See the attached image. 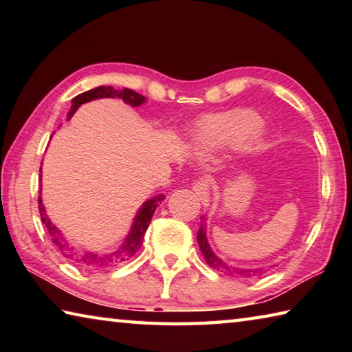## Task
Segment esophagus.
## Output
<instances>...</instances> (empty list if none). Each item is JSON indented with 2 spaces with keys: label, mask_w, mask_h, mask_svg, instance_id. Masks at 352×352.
Here are the masks:
<instances>
[{
  "label": "esophagus",
  "mask_w": 352,
  "mask_h": 352,
  "mask_svg": "<svg viewBox=\"0 0 352 352\" xmlns=\"http://www.w3.org/2000/svg\"><path fill=\"white\" fill-rule=\"evenodd\" d=\"M192 190L195 192V195L200 199L201 204L204 205L210 204V183H208V180H204V178L195 180L192 183Z\"/></svg>",
  "instance_id": "34e87169"
}]
</instances>
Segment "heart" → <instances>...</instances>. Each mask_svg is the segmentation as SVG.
Instances as JSON below:
<instances>
[{
  "label": "heart",
  "mask_w": 352,
  "mask_h": 352,
  "mask_svg": "<svg viewBox=\"0 0 352 352\" xmlns=\"http://www.w3.org/2000/svg\"><path fill=\"white\" fill-rule=\"evenodd\" d=\"M261 118L252 110H231L212 116L201 126L199 144L206 151L214 148H233L242 142L259 146Z\"/></svg>",
  "instance_id": "obj_1"
}]
</instances>
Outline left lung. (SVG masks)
I'll return each mask as SVG.
<instances>
[{"mask_svg":"<svg viewBox=\"0 0 352 352\" xmlns=\"http://www.w3.org/2000/svg\"><path fill=\"white\" fill-rule=\"evenodd\" d=\"M197 242L200 247V252L204 254V258L206 261V264L211 267L212 270H217L223 275H230V276H241V278H250L254 276L256 273H262V269H237V267L228 265L226 262H223L219 256L212 252L210 243H208L206 239V217L201 216L200 220V230L197 233Z\"/></svg>","mask_w":352,"mask_h":352,"instance_id":"obj_1","label":"left lung"}]
</instances>
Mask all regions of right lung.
<instances>
[{"instance_id": "obj_1", "label": "right lung", "mask_w": 352, "mask_h": 352, "mask_svg": "<svg viewBox=\"0 0 352 352\" xmlns=\"http://www.w3.org/2000/svg\"><path fill=\"white\" fill-rule=\"evenodd\" d=\"M100 98H118V99H122L124 102L132 107H140L141 104L146 102V98L142 96V94L136 93L133 90H129V88H124V90L119 91V90H113V87H98V88H93V90H88L85 93L79 94V96H76L73 100H71V110L68 113V116L69 118L73 116L74 111L79 109L82 104L90 102V100L100 99ZM40 172H41V168H40ZM163 200H164V194H158L155 195V197L144 201L142 206L140 208L138 214L135 216L132 228H130L124 242L119 247L113 248L111 252H105V253L87 252V250H79L71 245V243L67 241V237L63 236L62 231L51 222L50 217H47L41 197H38V211H40L41 222L45 223L47 233L51 236L52 243L60 250V253L65 256V258L73 261L74 264L82 267V269L104 270V269H111V267H116L119 264H122V262L133 258L136 252H138L142 245V239H144L146 230L148 223H151L155 210H157V206L162 204Z\"/></svg>"}]
</instances>
